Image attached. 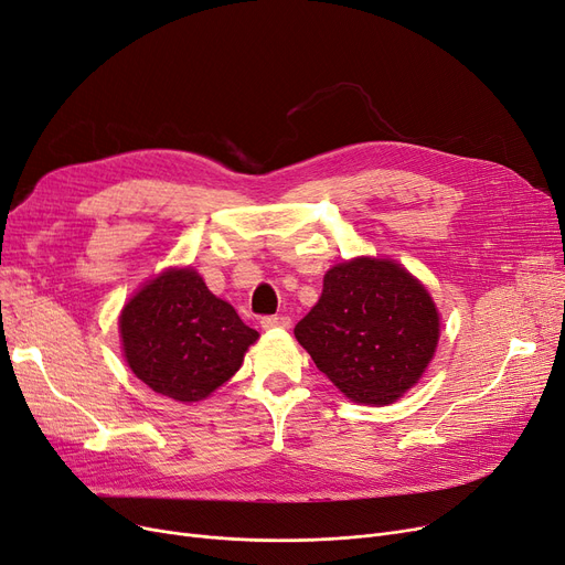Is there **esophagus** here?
<instances>
[{"mask_svg": "<svg viewBox=\"0 0 565 565\" xmlns=\"http://www.w3.org/2000/svg\"><path fill=\"white\" fill-rule=\"evenodd\" d=\"M260 326L265 330H273V328H290V318L288 316H263L260 318Z\"/></svg>", "mask_w": 565, "mask_h": 565, "instance_id": "esophagus-1", "label": "esophagus"}]
</instances>
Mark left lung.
Wrapping results in <instances>:
<instances>
[{
	"label": "left lung",
	"mask_w": 565,
	"mask_h": 565,
	"mask_svg": "<svg viewBox=\"0 0 565 565\" xmlns=\"http://www.w3.org/2000/svg\"><path fill=\"white\" fill-rule=\"evenodd\" d=\"M296 337L347 397L390 404L418 383L438 341L425 286L392 260L339 263Z\"/></svg>",
	"instance_id": "obj_1"
}]
</instances>
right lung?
I'll list each match as a JSON object with an SVG mask.
<instances>
[{
	"mask_svg": "<svg viewBox=\"0 0 565 565\" xmlns=\"http://www.w3.org/2000/svg\"><path fill=\"white\" fill-rule=\"evenodd\" d=\"M131 372L175 402H201L224 385L258 339L193 269H168L119 316Z\"/></svg>",
	"mask_w": 565,
	"mask_h": 565,
	"instance_id": "right-lung-1",
	"label": "right lung"
}]
</instances>
